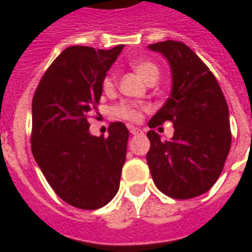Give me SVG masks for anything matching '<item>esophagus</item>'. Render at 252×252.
<instances>
[{"label": "esophagus", "mask_w": 252, "mask_h": 252, "mask_svg": "<svg viewBox=\"0 0 252 252\" xmlns=\"http://www.w3.org/2000/svg\"><path fill=\"white\" fill-rule=\"evenodd\" d=\"M128 128H129V132H131L132 135H139V133H142V131H140V129H139L137 126H129Z\"/></svg>", "instance_id": "esophagus-1"}]
</instances>
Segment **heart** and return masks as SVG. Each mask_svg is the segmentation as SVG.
I'll use <instances>...</instances> for the list:
<instances>
[{
    "instance_id": "obj_1",
    "label": "heart",
    "mask_w": 252,
    "mask_h": 252,
    "mask_svg": "<svg viewBox=\"0 0 252 252\" xmlns=\"http://www.w3.org/2000/svg\"><path fill=\"white\" fill-rule=\"evenodd\" d=\"M131 66L146 83L157 81L159 78L158 66L155 63L150 62V61H133ZM115 85L116 78L113 74L106 75L102 81V89H104L105 93H112L115 90ZM115 113L117 117L124 119V120L137 121L142 117V108L137 106L136 104H132V102H123L119 106H116Z\"/></svg>"
}]
</instances>
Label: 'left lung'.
Masks as SVG:
<instances>
[{"label":"left lung","mask_w":252,"mask_h":252,"mask_svg":"<svg viewBox=\"0 0 252 252\" xmlns=\"http://www.w3.org/2000/svg\"><path fill=\"white\" fill-rule=\"evenodd\" d=\"M162 54L171 71V92L148 121L150 128L174 124V136L162 142L148 131L147 163L155 185L178 200L204 194L221 174L231 148L229 110L216 78L189 47L181 41L150 44Z\"/></svg>","instance_id":"left-lung-1"}]
</instances>
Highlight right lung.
I'll return each instance as SVG.
<instances>
[{"label":"right lung","instance_id":"obj_1","mask_svg":"<svg viewBox=\"0 0 252 252\" xmlns=\"http://www.w3.org/2000/svg\"><path fill=\"white\" fill-rule=\"evenodd\" d=\"M124 46H72L52 62L32 99V154L63 201L98 209L120 188L129 132L112 123L108 137L93 136L88 116L99 102L102 81Z\"/></svg>","mask_w":252,"mask_h":252}]
</instances>
